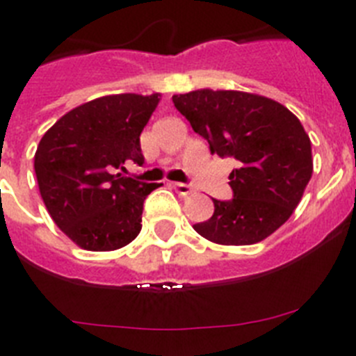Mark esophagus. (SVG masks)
<instances>
[{"label":"esophagus","instance_id":"esophagus-1","mask_svg":"<svg viewBox=\"0 0 356 356\" xmlns=\"http://www.w3.org/2000/svg\"><path fill=\"white\" fill-rule=\"evenodd\" d=\"M172 187H175V191L180 196H188V194H193V187L187 184H172Z\"/></svg>","mask_w":356,"mask_h":356}]
</instances>
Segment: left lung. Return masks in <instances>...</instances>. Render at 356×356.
<instances>
[{
  "label": "left lung",
  "instance_id": "obj_1",
  "mask_svg": "<svg viewBox=\"0 0 356 356\" xmlns=\"http://www.w3.org/2000/svg\"><path fill=\"white\" fill-rule=\"evenodd\" d=\"M176 110L209 140L212 155L234 156V200L213 201L197 222L201 237L250 246L275 234L300 205L312 178V144L300 119L271 97L242 90L200 89L172 96Z\"/></svg>",
  "mask_w": 356,
  "mask_h": 356
}]
</instances>
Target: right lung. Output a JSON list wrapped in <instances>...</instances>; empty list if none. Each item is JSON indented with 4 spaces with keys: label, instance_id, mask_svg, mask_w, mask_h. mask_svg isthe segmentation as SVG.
<instances>
[{
    "label": "right lung",
    "instance_id": "1",
    "mask_svg": "<svg viewBox=\"0 0 356 356\" xmlns=\"http://www.w3.org/2000/svg\"><path fill=\"white\" fill-rule=\"evenodd\" d=\"M160 94H112L69 110L42 135L33 159L44 205L55 225L87 251L127 246L143 228L147 194L162 184L127 178L143 165L140 134Z\"/></svg>",
    "mask_w": 356,
    "mask_h": 356
}]
</instances>
